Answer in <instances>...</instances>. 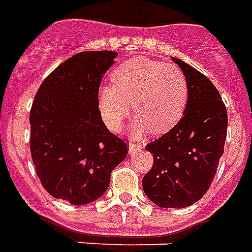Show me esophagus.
Here are the masks:
<instances>
[{
  "label": "esophagus",
  "mask_w": 252,
  "mask_h": 252,
  "mask_svg": "<svg viewBox=\"0 0 252 252\" xmlns=\"http://www.w3.org/2000/svg\"><path fill=\"white\" fill-rule=\"evenodd\" d=\"M139 150H142L141 145H138L135 142H130V143H128V151H130V153H137V151Z\"/></svg>",
  "instance_id": "esophagus-1"
}]
</instances>
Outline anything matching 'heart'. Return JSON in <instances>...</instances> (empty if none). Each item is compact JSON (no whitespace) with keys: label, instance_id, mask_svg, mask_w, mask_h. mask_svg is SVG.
I'll use <instances>...</instances> for the list:
<instances>
[{"label":"heart","instance_id":"heart-1","mask_svg":"<svg viewBox=\"0 0 252 252\" xmlns=\"http://www.w3.org/2000/svg\"><path fill=\"white\" fill-rule=\"evenodd\" d=\"M114 85L99 89L98 106L106 126L118 131L133 111L138 115L135 134H163L178 124L189 99V83L175 65L138 57L121 63L113 71Z\"/></svg>","mask_w":252,"mask_h":252}]
</instances>
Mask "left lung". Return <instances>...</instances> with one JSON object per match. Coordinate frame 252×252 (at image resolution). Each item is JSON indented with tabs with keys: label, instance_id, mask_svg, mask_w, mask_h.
Here are the masks:
<instances>
[{
	"label": "left lung",
	"instance_id": "1",
	"mask_svg": "<svg viewBox=\"0 0 252 252\" xmlns=\"http://www.w3.org/2000/svg\"><path fill=\"white\" fill-rule=\"evenodd\" d=\"M186 75L189 101L182 118L170 131L146 145L154 158L142 179L145 194L163 209L195 203L211 186L227 135V110L205 74L174 58Z\"/></svg>",
	"mask_w": 252,
	"mask_h": 252
}]
</instances>
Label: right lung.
Returning <instances> with one entry per match:
<instances>
[{
    "instance_id": "add662e5",
    "label": "right lung",
    "mask_w": 252,
    "mask_h": 252,
    "mask_svg": "<svg viewBox=\"0 0 252 252\" xmlns=\"http://www.w3.org/2000/svg\"><path fill=\"white\" fill-rule=\"evenodd\" d=\"M110 50L81 52L53 70L30 110V153L43 189L71 205L103 195L127 143L102 121L98 92L114 63Z\"/></svg>"
}]
</instances>
